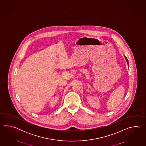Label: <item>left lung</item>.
Wrapping results in <instances>:
<instances>
[{
    "mask_svg": "<svg viewBox=\"0 0 146 146\" xmlns=\"http://www.w3.org/2000/svg\"><path fill=\"white\" fill-rule=\"evenodd\" d=\"M124 57H125V59L126 60V61H127V64H128V59H127V58L125 57V56H124Z\"/></svg>",
    "mask_w": 146,
    "mask_h": 146,
    "instance_id": "obj_1",
    "label": "left lung"
}]
</instances>
